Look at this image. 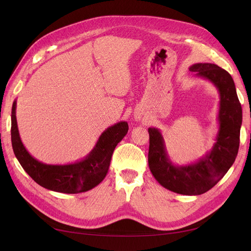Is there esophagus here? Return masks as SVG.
Wrapping results in <instances>:
<instances>
[{
    "label": "esophagus",
    "mask_w": 251,
    "mask_h": 251,
    "mask_svg": "<svg viewBox=\"0 0 251 251\" xmlns=\"http://www.w3.org/2000/svg\"><path fill=\"white\" fill-rule=\"evenodd\" d=\"M141 118H142V116H141V114H140V113L136 114V115H135V119H136V120H140Z\"/></svg>",
    "instance_id": "esophagus-1"
}]
</instances>
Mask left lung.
<instances>
[{
  "instance_id": "1",
  "label": "left lung",
  "mask_w": 251,
  "mask_h": 251,
  "mask_svg": "<svg viewBox=\"0 0 251 251\" xmlns=\"http://www.w3.org/2000/svg\"><path fill=\"white\" fill-rule=\"evenodd\" d=\"M197 77L210 81L220 96L219 131L216 142L199 160L185 165L172 162L161 132L149 127V166L163 187L180 195L197 196L206 193L228 172L238 155L242 107L231 75L215 64L198 63L189 67Z\"/></svg>"
}]
</instances>
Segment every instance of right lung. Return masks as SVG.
Returning <instances> with one entry per match:
<instances>
[{"mask_svg":"<svg viewBox=\"0 0 251 251\" xmlns=\"http://www.w3.org/2000/svg\"><path fill=\"white\" fill-rule=\"evenodd\" d=\"M17 100L11 112L12 149L22 168L37 184L49 191L64 194L88 192L97 186L107 176L113 151L128 131L126 121L109 126L98 138L95 147L81 159L69 164H46L36 160L23 144L16 116Z\"/></svg>","mask_w":251,"mask_h":251,"instance_id":"obj_1","label":"right lung"}]
</instances>
